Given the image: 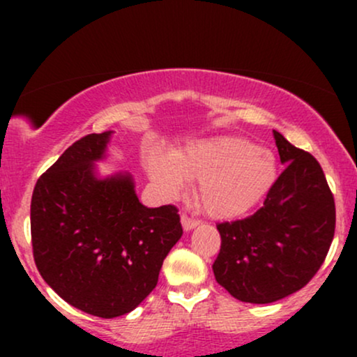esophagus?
Listing matches in <instances>:
<instances>
[{
	"label": "esophagus",
	"mask_w": 357,
	"mask_h": 357,
	"mask_svg": "<svg viewBox=\"0 0 357 357\" xmlns=\"http://www.w3.org/2000/svg\"><path fill=\"white\" fill-rule=\"evenodd\" d=\"M181 225H183V230H184V231H190V230H192V228L198 227L199 223H198V221H196V220L190 218V216L183 215V216H181Z\"/></svg>",
	"instance_id": "esophagus-1"
}]
</instances>
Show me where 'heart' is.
I'll return each instance as SVG.
<instances>
[{
	"instance_id": "b5f03b06",
	"label": "heart",
	"mask_w": 357,
	"mask_h": 357,
	"mask_svg": "<svg viewBox=\"0 0 357 357\" xmlns=\"http://www.w3.org/2000/svg\"><path fill=\"white\" fill-rule=\"evenodd\" d=\"M147 171L166 196H178L184 179L198 183V199L216 220L238 218L261 202L277 179L268 151L243 137L203 139L174 151L169 158L154 154Z\"/></svg>"
}]
</instances>
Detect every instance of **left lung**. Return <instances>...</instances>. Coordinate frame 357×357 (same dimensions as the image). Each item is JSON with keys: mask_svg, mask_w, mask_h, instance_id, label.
Returning a JSON list of instances; mask_svg holds the SVG:
<instances>
[{"mask_svg": "<svg viewBox=\"0 0 357 357\" xmlns=\"http://www.w3.org/2000/svg\"><path fill=\"white\" fill-rule=\"evenodd\" d=\"M273 137L285 169L264 206L248 218L216 225V282L250 304L280 301L309 284L334 238V196L321 165L277 130Z\"/></svg>", "mask_w": 357, "mask_h": 357, "instance_id": "left-lung-1", "label": "left lung"}]
</instances>
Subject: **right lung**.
<instances>
[{
	"label": "right lung",
	"instance_id": "add662e5",
	"mask_svg": "<svg viewBox=\"0 0 357 357\" xmlns=\"http://www.w3.org/2000/svg\"><path fill=\"white\" fill-rule=\"evenodd\" d=\"M112 130L79 139L40 176L31 196L36 268L65 302L112 319L158 284L183 228L173 204L147 208L129 173L100 178Z\"/></svg>",
	"mask_w": 357,
	"mask_h": 357
}]
</instances>
